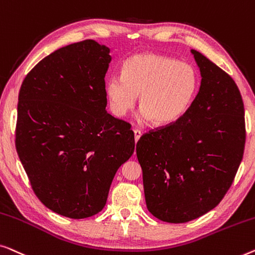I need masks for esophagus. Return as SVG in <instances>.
<instances>
[{"mask_svg": "<svg viewBox=\"0 0 255 255\" xmlns=\"http://www.w3.org/2000/svg\"><path fill=\"white\" fill-rule=\"evenodd\" d=\"M142 132L138 130V129H134V138H135V142H137L139 137H141Z\"/></svg>", "mask_w": 255, "mask_h": 255, "instance_id": "obj_1", "label": "esophagus"}]
</instances>
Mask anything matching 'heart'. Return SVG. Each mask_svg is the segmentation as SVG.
I'll use <instances>...</instances> for the list:
<instances>
[{"label":"heart","mask_w":255,"mask_h":255,"mask_svg":"<svg viewBox=\"0 0 255 255\" xmlns=\"http://www.w3.org/2000/svg\"><path fill=\"white\" fill-rule=\"evenodd\" d=\"M199 89L191 64L173 57L142 53L125 62L123 76L109 77L105 93L114 116L123 118L134 109L139 96V119L170 126L186 116Z\"/></svg>","instance_id":"1"}]
</instances>
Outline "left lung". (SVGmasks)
<instances>
[{
  "label": "left lung",
  "instance_id": "1",
  "mask_svg": "<svg viewBox=\"0 0 255 255\" xmlns=\"http://www.w3.org/2000/svg\"><path fill=\"white\" fill-rule=\"evenodd\" d=\"M201 85L178 123L146 132L136 144L146 208L167 223L214 209L234 182L245 148V110L235 81L192 49Z\"/></svg>",
  "mask_w": 255,
  "mask_h": 255
}]
</instances>
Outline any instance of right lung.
I'll return each instance as SVG.
<instances>
[{
    "label": "right lung",
    "mask_w": 255,
    "mask_h": 255,
    "mask_svg": "<svg viewBox=\"0 0 255 255\" xmlns=\"http://www.w3.org/2000/svg\"><path fill=\"white\" fill-rule=\"evenodd\" d=\"M111 60L105 45L75 42L42 59L19 90L16 149L32 189L74 220L105 207L118 168L135 149L130 125L105 110Z\"/></svg>",
    "instance_id": "right-lung-1"
}]
</instances>
